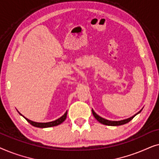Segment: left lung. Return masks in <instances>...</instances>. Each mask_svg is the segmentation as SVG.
Here are the masks:
<instances>
[{
    "label": "left lung",
    "instance_id": "1",
    "mask_svg": "<svg viewBox=\"0 0 159 159\" xmlns=\"http://www.w3.org/2000/svg\"><path fill=\"white\" fill-rule=\"evenodd\" d=\"M141 111H142V109H141L138 113H137L136 114H134V116L130 117V118H128L127 119H124V120H121V121H109V120H107V119H105L102 118V117H101L100 116H98V115L96 113H95L93 109H92V112H93V116H94L95 118L100 123L103 124V125H108V126H119V125H125V124H127V123L129 122V121H131L132 119H133L137 114H138L139 113H140Z\"/></svg>",
    "mask_w": 159,
    "mask_h": 159
}]
</instances>
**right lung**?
Listing matches in <instances>:
<instances>
[{
	"label": "right lung",
	"instance_id": "right-lung-1",
	"mask_svg": "<svg viewBox=\"0 0 159 159\" xmlns=\"http://www.w3.org/2000/svg\"><path fill=\"white\" fill-rule=\"evenodd\" d=\"M19 114L21 115L20 113H19ZM66 115H67V111L65 113V114L63 115L61 117H60L59 119H56L55 121H50V122H46V123H41V122H35V121H32L31 120H30V119H28L27 118H25V116H22L24 118H25L26 120H27L28 122H29L30 125H32V126H34V127H40V128H46V127H54V126H57L58 125H60V124H61L63 121H65V119L66 118Z\"/></svg>",
	"mask_w": 159,
	"mask_h": 159
}]
</instances>
